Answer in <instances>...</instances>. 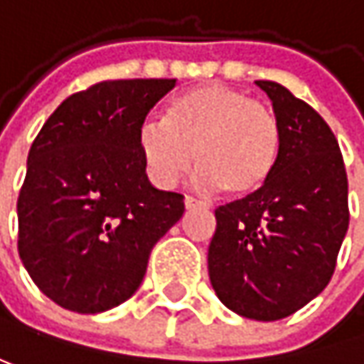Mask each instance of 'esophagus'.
I'll list each match as a JSON object with an SVG mask.
<instances>
[{"mask_svg":"<svg viewBox=\"0 0 364 364\" xmlns=\"http://www.w3.org/2000/svg\"><path fill=\"white\" fill-rule=\"evenodd\" d=\"M184 207H186L188 211H193V209H198V207H205V205H203L200 200H196L195 196H186V198H184Z\"/></svg>","mask_w":364,"mask_h":364,"instance_id":"esophagus-1","label":"esophagus"}]
</instances>
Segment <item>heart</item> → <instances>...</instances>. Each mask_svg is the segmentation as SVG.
<instances>
[{
  "label": "heart",
  "instance_id": "heart-1",
  "mask_svg": "<svg viewBox=\"0 0 364 364\" xmlns=\"http://www.w3.org/2000/svg\"><path fill=\"white\" fill-rule=\"evenodd\" d=\"M151 180L176 186L196 161L198 184L232 198L259 195L273 178L282 153V126L272 109L245 91L203 85L169 101L164 122L139 132Z\"/></svg>",
  "mask_w": 364,
  "mask_h": 364
}]
</instances>
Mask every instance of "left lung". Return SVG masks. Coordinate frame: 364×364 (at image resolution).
Segmentation results:
<instances>
[{"label":"left lung","instance_id":"8db88e82","mask_svg":"<svg viewBox=\"0 0 364 364\" xmlns=\"http://www.w3.org/2000/svg\"><path fill=\"white\" fill-rule=\"evenodd\" d=\"M282 126L269 184L215 209L209 279L218 299L255 321H277L329 284L348 232V178L325 119L286 87L257 80Z\"/></svg>","mask_w":364,"mask_h":364}]
</instances>
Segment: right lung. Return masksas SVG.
I'll return each instance as SVG.
<instances>
[{
  "instance_id": "add662e5",
  "label": "right lung",
  "mask_w": 364,
  "mask_h": 364,
  "mask_svg": "<svg viewBox=\"0 0 364 364\" xmlns=\"http://www.w3.org/2000/svg\"><path fill=\"white\" fill-rule=\"evenodd\" d=\"M176 78L105 80L74 92L28 151L18 252L33 282L74 313H103L141 286L149 255L184 213L155 188L139 132Z\"/></svg>"
}]
</instances>
